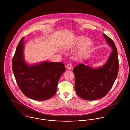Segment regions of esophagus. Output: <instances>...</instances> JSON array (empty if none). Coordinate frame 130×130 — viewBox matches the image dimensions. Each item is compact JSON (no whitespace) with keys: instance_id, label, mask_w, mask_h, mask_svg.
I'll return each instance as SVG.
<instances>
[{"instance_id":"34e87169","label":"esophagus","mask_w":130,"mask_h":130,"mask_svg":"<svg viewBox=\"0 0 130 130\" xmlns=\"http://www.w3.org/2000/svg\"><path fill=\"white\" fill-rule=\"evenodd\" d=\"M66 67H67V69H69V70H71V69H72V65H71V63H68V64L67 65Z\"/></svg>"}]
</instances>
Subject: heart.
Masks as SVG:
<instances>
[{
  "label": "heart",
  "mask_w": 130,
  "mask_h": 130,
  "mask_svg": "<svg viewBox=\"0 0 130 130\" xmlns=\"http://www.w3.org/2000/svg\"><path fill=\"white\" fill-rule=\"evenodd\" d=\"M93 44V40L91 38L80 36L75 37L66 44L64 47L66 49H74L78 47L74 53V57L76 59H79L87 55L91 48Z\"/></svg>",
  "instance_id": "heart-1"
}]
</instances>
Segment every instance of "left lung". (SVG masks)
<instances>
[{
  "mask_svg": "<svg viewBox=\"0 0 130 130\" xmlns=\"http://www.w3.org/2000/svg\"><path fill=\"white\" fill-rule=\"evenodd\" d=\"M104 36L112 50L107 61L96 69L82 63L73 69L76 93L86 100L104 97L111 90L118 74L119 64L116 46L111 38L105 34Z\"/></svg>",
  "mask_w": 130,
  "mask_h": 130,
  "instance_id": "obj_1",
  "label": "left lung"
}]
</instances>
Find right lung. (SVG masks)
<instances>
[{
    "label": "right lung",
    "mask_w": 130,
    "mask_h": 130,
    "mask_svg": "<svg viewBox=\"0 0 130 130\" xmlns=\"http://www.w3.org/2000/svg\"><path fill=\"white\" fill-rule=\"evenodd\" d=\"M24 37L20 40L12 58V70L22 93L35 100L44 101L53 96L58 80L66 68L62 62H42L28 65L24 58Z\"/></svg>",
    "instance_id": "1"
}]
</instances>
